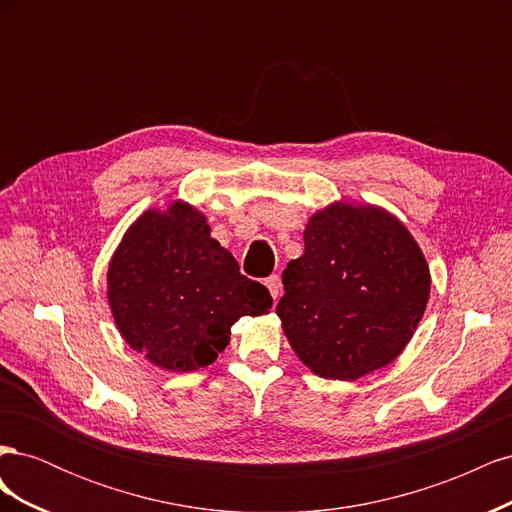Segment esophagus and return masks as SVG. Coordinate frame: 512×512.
Here are the masks:
<instances>
[{
	"mask_svg": "<svg viewBox=\"0 0 512 512\" xmlns=\"http://www.w3.org/2000/svg\"><path fill=\"white\" fill-rule=\"evenodd\" d=\"M265 286L269 288V292H271V297H273V301L280 297V292H282V284H280V275H271V277H267L265 280Z\"/></svg>",
	"mask_w": 512,
	"mask_h": 512,
	"instance_id": "1",
	"label": "esophagus"
}]
</instances>
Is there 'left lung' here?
<instances>
[{
	"instance_id": "8db88e82",
	"label": "left lung",
	"mask_w": 512,
	"mask_h": 512,
	"mask_svg": "<svg viewBox=\"0 0 512 512\" xmlns=\"http://www.w3.org/2000/svg\"><path fill=\"white\" fill-rule=\"evenodd\" d=\"M303 241L275 309L299 359L329 380H356L395 361L431 286L408 228L378 207L335 203L307 222Z\"/></svg>"
}]
</instances>
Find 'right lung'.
<instances>
[{"mask_svg": "<svg viewBox=\"0 0 512 512\" xmlns=\"http://www.w3.org/2000/svg\"><path fill=\"white\" fill-rule=\"evenodd\" d=\"M108 303L134 350L158 367L194 371L218 359L232 324L267 314L273 299L209 237L203 213L173 203L145 211L123 235L108 267Z\"/></svg>", "mask_w": 512, "mask_h": 512, "instance_id": "add662e5", "label": "right lung"}]
</instances>
